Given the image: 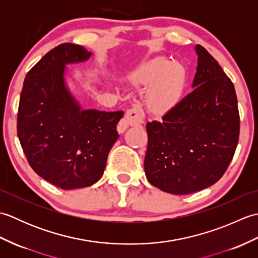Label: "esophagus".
Instances as JSON below:
<instances>
[{
    "instance_id": "esophagus-1",
    "label": "esophagus",
    "mask_w": 258,
    "mask_h": 258,
    "mask_svg": "<svg viewBox=\"0 0 258 258\" xmlns=\"http://www.w3.org/2000/svg\"><path fill=\"white\" fill-rule=\"evenodd\" d=\"M144 122V113L139 105H133L125 113L124 118L119 120L117 130L119 133H124L128 126L140 125Z\"/></svg>"
}]
</instances>
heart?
<instances>
[{
    "label": "heart",
    "mask_w": 258,
    "mask_h": 258,
    "mask_svg": "<svg viewBox=\"0 0 258 258\" xmlns=\"http://www.w3.org/2000/svg\"><path fill=\"white\" fill-rule=\"evenodd\" d=\"M131 83L150 86L146 95V106L154 113L173 108L182 97L186 72L183 65L166 58H156L149 64L133 71L128 75Z\"/></svg>",
    "instance_id": "heart-1"
}]
</instances>
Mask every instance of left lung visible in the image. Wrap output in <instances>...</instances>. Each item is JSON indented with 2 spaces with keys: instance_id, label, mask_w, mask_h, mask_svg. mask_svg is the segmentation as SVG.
Returning <instances> with one entry per match:
<instances>
[{
  "instance_id": "1",
  "label": "left lung",
  "mask_w": 258,
  "mask_h": 258,
  "mask_svg": "<svg viewBox=\"0 0 258 258\" xmlns=\"http://www.w3.org/2000/svg\"><path fill=\"white\" fill-rule=\"evenodd\" d=\"M191 91L164 115L146 124L144 160L149 182L166 193L190 194L215 184L225 173L239 138L234 85L201 45Z\"/></svg>"
}]
</instances>
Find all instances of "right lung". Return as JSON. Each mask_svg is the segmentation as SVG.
I'll return each mask as SVG.
<instances>
[{
    "label": "right lung",
    "instance_id": "right-lung-1",
    "mask_svg": "<svg viewBox=\"0 0 258 258\" xmlns=\"http://www.w3.org/2000/svg\"><path fill=\"white\" fill-rule=\"evenodd\" d=\"M91 56L81 45L56 46L26 74L21 92L18 136L27 162L42 178L63 189L87 187L102 177L124 115L85 109L71 93L67 65Z\"/></svg>",
    "mask_w": 258,
    "mask_h": 258
}]
</instances>
